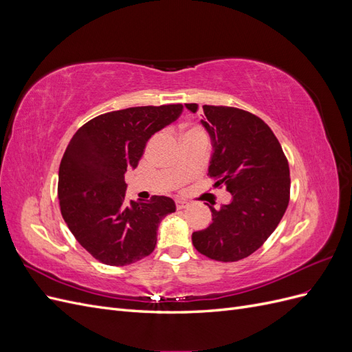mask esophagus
I'll list each match as a JSON object with an SVG mask.
<instances>
[{
	"label": "esophagus",
	"mask_w": 352,
	"mask_h": 352,
	"mask_svg": "<svg viewBox=\"0 0 352 352\" xmlns=\"http://www.w3.org/2000/svg\"><path fill=\"white\" fill-rule=\"evenodd\" d=\"M189 204L186 201H184V199H176V208L177 210H184V208H186Z\"/></svg>",
	"instance_id": "obj_1"
}]
</instances>
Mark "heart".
Listing matches in <instances>:
<instances>
[{
    "label": "heart",
    "mask_w": 352,
    "mask_h": 352,
    "mask_svg": "<svg viewBox=\"0 0 352 352\" xmlns=\"http://www.w3.org/2000/svg\"><path fill=\"white\" fill-rule=\"evenodd\" d=\"M184 135H204V132H202L199 127H188Z\"/></svg>",
    "instance_id": "obj_1"
}]
</instances>
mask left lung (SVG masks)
Wrapping results in <instances>:
<instances>
[{"label":"left lung","instance_id":"obj_1","mask_svg":"<svg viewBox=\"0 0 352 352\" xmlns=\"http://www.w3.org/2000/svg\"><path fill=\"white\" fill-rule=\"evenodd\" d=\"M190 113L198 104H185ZM212 153L208 173L225 185L229 204L210 207L212 221L192 233L198 252L217 261H238L257 251L278 228L289 202V166L282 146L260 117L225 105H202Z\"/></svg>","mask_w":352,"mask_h":352}]
</instances>
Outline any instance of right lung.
<instances>
[{"label": "right lung", "instance_id": "add662e5", "mask_svg": "<svg viewBox=\"0 0 352 352\" xmlns=\"http://www.w3.org/2000/svg\"><path fill=\"white\" fill-rule=\"evenodd\" d=\"M182 104L131 107L101 114L73 135L58 170L61 216L94 258L127 265L150 255L158 225L175 201L154 195L127 201L124 175L133 170L150 138L182 113Z\"/></svg>", "mask_w": 352, "mask_h": 352}]
</instances>
